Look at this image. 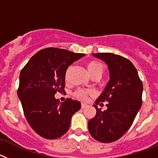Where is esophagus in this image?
I'll return each mask as SVG.
<instances>
[{
    "label": "esophagus",
    "mask_w": 158,
    "mask_h": 158,
    "mask_svg": "<svg viewBox=\"0 0 158 158\" xmlns=\"http://www.w3.org/2000/svg\"><path fill=\"white\" fill-rule=\"evenodd\" d=\"M85 107H87V104H83V103H82V104H81V108H85Z\"/></svg>",
    "instance_id": "esophagus-1"
}]
</instances>
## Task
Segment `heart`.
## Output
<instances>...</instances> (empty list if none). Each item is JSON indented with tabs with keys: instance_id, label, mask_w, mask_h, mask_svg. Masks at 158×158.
Returning a JSON list of instances; mask_svg holds the SVG:
<instances>
[{
	"instance_id": "heart-1",
	"label": "heart",
	"mask_w": 158,
	"mask_h": 158,
	"mask_svg": "<svg viewBox=\"0 0 158 158\" xmlns=\"http://www.w3.org/2000/svg\"><path fill=\"white\" fill-rule=\"evenodd\" d=\"M87 69L89 74L92 77L99 76L101 77L104 73V66L101 63L96 61H89L87 63ZM89 92L85 89H78L74 93V96L79 100H85L87 98V96Z\"/></svg>"
}]
</instances>
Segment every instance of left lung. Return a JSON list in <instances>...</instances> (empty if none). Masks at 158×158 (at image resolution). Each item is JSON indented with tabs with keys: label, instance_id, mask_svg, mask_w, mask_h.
Instances as JSON below:
<instances>
[{
	"label": "left lung",
	"instance_id": "8db88e82",
	"mask_svg": "<svg viewBox=\"0 0 158 158\" xmlns=\"http://www.w3.org/2000/svg\"><path fill=\"white\" fill-rule=\"evenodd\" d=\"M93 55L107 64L110 80L93 105L96 114L88 127L93 139L109 143L120 139L133 123L142 106L143 85L136 68L127 58L111 53ZM104 101L108 102V109L102 112L97 104Z\"/></svg>",
	"mask_w": 158,
	"mask_h": 158
}]
</instances>
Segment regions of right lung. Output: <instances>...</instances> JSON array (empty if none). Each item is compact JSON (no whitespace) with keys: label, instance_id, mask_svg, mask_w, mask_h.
I'll return each mask as SVG.
<instances>
[{"label":"right lung","instance_id":"1","mask_svg":"<svg viewBox=\"0 0 158 158\" xmlns=\"http://www.w3.org/2000/svg\"><path fill=\"white\" fill-rule=\"evenodd\" d=\"M85 56L59 48L43 49L31 58L19 74L17 95L31 127L47 139H58L70 126L73 115L81 103L66 99L60 103L54 97L65 91L68 67Z\"/></svg>","mask_w":158,"mask_h":158}]
</instances>
